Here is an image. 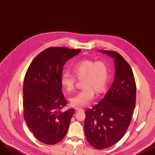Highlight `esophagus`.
Here are the masks:
<instances>
[{"mask_svg": "<svg viewBox=\"0 0 155 155\" xmlns=\"http://www.w3.org/2000/svg\"><path fill=\"white\" fill-rule=\"evenodd\" d=\"M75 110L76 112H81V111H84V110L81 108H79V107H76Z\"/></svg>", "mask_w": 155, "mask_h": 155, "instance_id": "34e87169", "label": "esophagus"}]
</instances>
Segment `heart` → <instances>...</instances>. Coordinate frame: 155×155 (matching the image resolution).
I'll list each match as a JSON object with an SVG mask.
<instances>
[{"mask_svg":"<svg viewBox=\"0 0 155 155\" xmlns=\"http://www.w3.org/2000/svg\"><path fill=\"white\" fill-rule=\"evenodd\" d=\"M72 71L77 79H82L83 88L70 98L71 105L86 106L93 99L94 91L98 94L105 91L110 76V69L105 61L81 60L73 65ZM61 83L65 90L71 91L74 88L76 78L65 71L62 74Z\"/></svg>","mask_w":155,"mask_h":155,"instance_id":"b5f03b06","label":"heart"}]
</instances>
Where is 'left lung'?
<instances>
[{
    "mask_svg": "<svg viewBox=\"0 0 155 155\" xmlns=\"http://www.w3.org/2000/svg\"><path fill=\"white\" fill-rule=\"evenodd\" d=\"M99 51L114 58L115 78L105 97L86 110L84 133L93 148L104 150L126 134L136 105V85L130 66L122 56L114 51Z\"/></svg>",
    "mask_w": 155,
    "mask_h": 155,
    "instance_id": "8db88e82",
    "label": "left lung"
}]
</instances>
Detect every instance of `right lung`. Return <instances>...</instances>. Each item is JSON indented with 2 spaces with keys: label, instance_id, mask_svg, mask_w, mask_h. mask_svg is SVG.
<instances>
[{
  "label": "right lung",
  "instance_id": "obj_1",
  "mask_svg": "<svg viewBox=\"0 0 155 155\" xmlns=\"http://www.w3.org/2000/svg\"><path fill=\"white\" fill-rule=\"evenodd\" d=\"M80 49L50 47L29 65L23 84V115L28 128L41 143L55 144L67 133L74 109L62 111L67 101L62 91L63 66Z\"/></svg>",
  "mask_w": 155,
  "mask_h": 155
}]
</instances>
